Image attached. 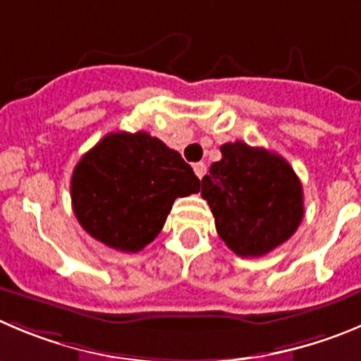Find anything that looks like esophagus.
Instances as JSON below:
<instances>
[{"instance_id":"34e87169","label":"esophagus","mask_w":361,"mask_h":361,"mask_svg":"<svg viewBox=\"0 0 361 361\" xmlns=\"http://www.w3.org/2000/svg\"><path fill=\"white\" fill-rule=\"evenodd\" d=\"M194 173H196V176L201 180V178L207 174V165H204L203 161H197V164H194Z\"/></svg>"}]
</instances>
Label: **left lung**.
<instances>
[{
  "instance_id": "8db88e82",
  "label": "left lung",
  "mask_w": 361,
  "mask_h": 361,
  "mask_svg": "<svg viewBox=\"0 0 361 361\" xmlns=\"http://www.w3.org/2000/svg\"><path fill=\"white\" fill-rule=\"evenodd\" d=\"M222 158L201 180L215 228L238 257H264L301 224L302 185L285 158L245 142L221 146Z\"/></svg>"
}]
</instances>
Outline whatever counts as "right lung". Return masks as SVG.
Here are the masks:
<instances>
[{
  "label": "right lung",
  "instance_id": "1",
  "mask_svg": "<svg viewBox=\"0 0 361 361\" xmlns=\"http://www.w3.org/2000/svg\"><path fill=\"white\" fill-rule=\"evenodd\" d=\"M200 178L178 151L146 131L109 133L76 164L73 210L83 230L123 252L157 238L176 197L200 192Z\"/></svg>",
  "mask_w": 361,
  "mask_h": 361
}]
</instances>
